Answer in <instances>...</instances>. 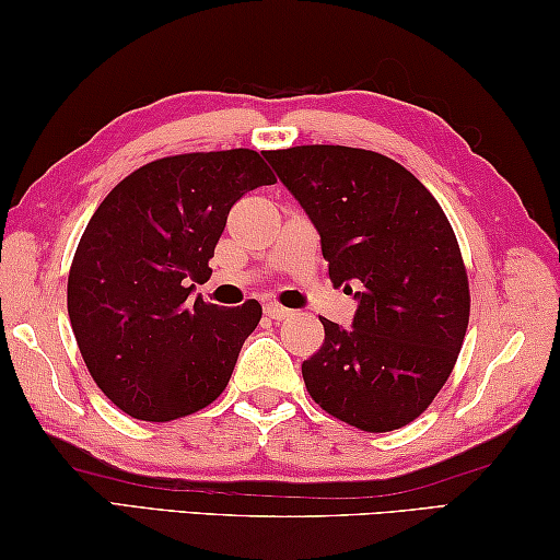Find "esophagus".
<instances>
[{
    "label": "esophagus",
    "mask_w": 560,
    "mask_h": 560,
    "mask_svg": "<svg viewBox=\"0 0 560 560\" xmlns=\"http://www.w3.org/2000/svg\"><path fill=\"white\" fill-rule=\"evenodd\" d=\"M264 314H267L273 320H283V318L291 316V311L279 306V303H267V306H264Z\"/></svg>",
    "instance_id": "obj_1"
}]
</instances>
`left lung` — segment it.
Instances as JSON below:
<instances>
[{
  "label": "left lung",
  "mask_w": 560,
  "mask_h": 560,
  "mask_svg": "<svg viewBox=\"0 0 560 560\" xmlns=\"http://www.w3.org/2000/svg\"><path fill=\"white\" fill-rule=\"evenodd\" d=\"M264 155L318 230L334 287L360 289L353 328L320 318L324 346L301 365L308 395L350 428H405L447 383L469 326V279L447 214L410 170L373 150Z\"/></svg>",
  "instance_id": "left-lung-1"
}]
</instances>
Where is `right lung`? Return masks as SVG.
<instances>
[{
    "label": "right lung",
    "mask_w": 560,
    "mask_h": 560,
    "mask_svg": "<svg viewBox=\"0 0 560 560\" xmlns=\"http://www.w3.org/2000/svg\"><path fill=\"white\" fill-rule=\"evenodd\" d=\"M273 183L257 150L170 155L120 179L93 212L66 299L83 363L118 410L170 422L222 395L261 306L189 293L210 279L234 202Z\"/></svg>",
    "instance_id": "add662e5"
}]
</instances>
